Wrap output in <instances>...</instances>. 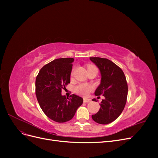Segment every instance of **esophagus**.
I'll list each match as a JSON object with an SVG mask.
<instances>
[{
	"mask_svg": "<svg viewBox=\"0 0 158 158\" xmlns=\"http://www.w3.org/2000/svg\"><path fill=\"white\" fill-rule=\"evenodd\" d=\"M91 102L90 99H88V98H84V103H89Z\"/></svg>",
	"mask_w": 158,
	"mask_h": 158,
	"instance_id": "1",
	"label": "esophagus"
}]
</instances>
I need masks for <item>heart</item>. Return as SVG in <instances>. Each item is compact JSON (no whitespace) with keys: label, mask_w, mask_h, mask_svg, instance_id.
Instances as JSON below:
<instances>
[{"label":"heart","mask_w":158,"mask_h":158,"mask_svg":"<svg viewBox=\"0 0 158 158\" xmlns=\"http://www.w3.org/2000/svg\"><path fill=\"white\" fill-rule=\"evenodd\" d=\"M88 70H90L92 69L95 68V66L92 64H88L87 66ZM74 70L73 69L71 72L70 74V77L73 78L74 76ZM94 89L93 85L90 84H86V83H80L78 85H76L74 88V92L80 95H82V96H87V95L92 92Z\"/></svg>","instance_id":"obj_1"}]
</instances>
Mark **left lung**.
I'll use <instances>...</instances> for the list:
<instances>
[{
  "label": "left lung",
  "instance_id": "obj_1",
  "mask_svg": "<svg viewBox=\"0 0 158 158\" xmlns=\"http://www.w3.org/2000/svg\"><path fill=\"white\" fill-rule=\"evenodd\" d=\"M89 59L98 66L102 74L101 84L95 95L105 97L98 112L92 117L95 122L107 125L117 119L125 108L128 95L127 79L122 69L111 60L100 57H89Z\"/></svg>",
  "mask_w": 158,
  "mask_h": 158
}]
</instances>
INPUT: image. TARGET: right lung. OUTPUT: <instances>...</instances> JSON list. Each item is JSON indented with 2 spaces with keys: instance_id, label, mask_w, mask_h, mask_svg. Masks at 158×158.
<instances>
[{
  "instance_id": "obj_1",
  "label": "right lung",
  "mask_w": 158,
  "mask_h": 158,
  "mask_svg": "<svg viewBox=\"0 0 158 158\" xmlns=\"http://www.w3.org/2000/svg\"><path fill=\"white\" fill-rule=\"evenodd\" d=\"M73 58L57 59L43 66L35 80V95L42 111L51 120L64 123L71 120L83 99L73 94L61 95L70 82Z\"/></svg>"
}]
</instances>
